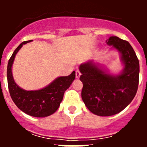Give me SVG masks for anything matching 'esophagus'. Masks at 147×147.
<instances>
[{
    "label": "esophagus",
    "instance_id": "1",
    "mask_svg": "<svg viewBox=\"0 0 147 147\" xmlns=\"http://www.w3.org/2000/svg\"><path fill=\"white\" fill-rule=\"evenodd\" d=\"M80 76H81V73H80V71H76V79H79V78L80 77Z\"/></svg>",
    "mask_w": 147,
    "mask_h": 147
}]
</instances>
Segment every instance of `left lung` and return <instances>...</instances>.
I'll return each instance as SVG.
<instances>
[{"mask_svg":"<svg viewBox=\"0 0 147 147\" xmlns=\"http://www.w3.org/2000/svg\"><path fill=\"white\" fill-rule=\"evenodd\" d=\"M106 42L120 54L123 69L119 74H113L93 60L79 67L83 84L82 98L88 110L99 116L113 115L127 107L137 93L139 82V61L129 42L110 37Z\"/></svg>","mask_w":147,"mask_h":147,"instance_id":"8db88e82","label":"left lung"}]
</instances>
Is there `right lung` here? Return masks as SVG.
Wrapping results in <instances>:
<instances>
[{
	"label": "right lung",
	"mask_w": 147,
	"mask_h": 147,
	"mask_svg": "<svg viewBox=\"0 0 147 147\" xmlns=\"http://www.w3.org/2000/svg\"><path fill=\"white\" fill-rule=\"evenodd\" d=\"M23 42L13 52L7 66V81L10 96L17 107L23 113L37 118L47 117L57 110L64 93L76 77L74 71L67 76H59L42 89L26 90L18 86L12 75V65L15 56L23 45L32 42Z\"/></svg>",
	"instance_id": "add662e5"
}]
</instances>
